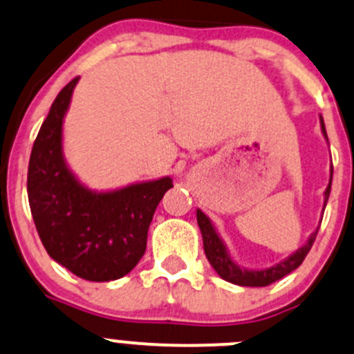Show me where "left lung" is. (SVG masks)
<instances>
[{
	"instance_id": "8db88e82",
	"label": "left lung",
	"mask_w": 354,
	"mask_h": 354,
	"mask_svg": "<svg viewBox=\"0 0 354 354\" xmlns=\"http://www.w3.org/2000/svg\"><path fill=\"white\" fill-rule=\"evenodd\" d=\"M320 129H322V134L327 140V133H326V126H324L322 115H320ZM330 184H333V167H330L329 185H327L326 192H324V209H326L327 199H329V194H330ZM196 216H198L199 230H201V235H203L204 254H206L209 264L213 266L214 271H216L225 281L233 283V285H239V286H268L271 285V283L278 281V279L285 278L286 274H290L291 271H295V269L304 262V259L307 257L308 250L312 249L317 233H319V227H317L315 232L308 236L305 245H301L297 252L291 254V256L286 257L285 261L271 266V268L245 269V268H240V266L230 257V254H228L227 250V245H225L223 240L220 239V235H218L216 230H214L209 218H207L201 209L196 211Z\"/></svg>"
}]
</instances>
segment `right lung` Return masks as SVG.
Instances as JSON below:
<instances>
[{"label":"right lung","mask_w":354,"mask_h":354,"mask_svg":"<svg viewBox=\"0 0 354 354\" xmlns=\"http://www.w3.org/2000/svg\"><path fill=\"white\" fill-rule=\"evenodd\" d=\"M71 80L50 105L28 162L27 192L35 228L47 254L86 281H112L133 271L147 250L148 228L172 178L98 192L69 170L63 153V121Z\"/></svg>","instance_id":"1"}]
</instances>
